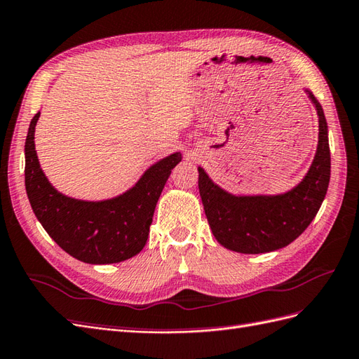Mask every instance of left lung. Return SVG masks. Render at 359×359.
<instances>
[{
    "instance_id": "8db88e82",
    "label": "left lung",
    "mask_w": 359,
    "mask_h": 359,
    "mask_svg": "<svg viewBox=\"0 0 359 359\" xmlns=\"http://www.w3.org/2000/svg\"><path fill=\"white\" fill-rule=\"evenodd\" d=\"M318 115L314 162L299 185L280 196L236 197L198 168V189L217 241L238 253H267L292 243L311 224L323 203L330 179L327 124L317 98L306 90Z\"/></svg>"
}]
</instances>
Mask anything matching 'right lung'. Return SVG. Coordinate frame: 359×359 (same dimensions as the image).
I'll list each match as a JSON object with an SVG mask.
<instances>
[{"instance_id": "obj_1", "label": "right lung", "mask_w": 359, "mask_h": 359, "mask_svg": "<svg viewBox=\"0 0 359 359\" xmlns=\"http://www.w3.org/2000/svg\"><path fill=\"white\" fill-rule=\"evenodd\" d=\"M32 119L25 140V189L34 215L47 233L72 258L88 264H114L140 253L147 243L154 208L180 153L154 163L123 196L104 201H83L51 187L34 150Z\"/></svg>"}]
</instances>
